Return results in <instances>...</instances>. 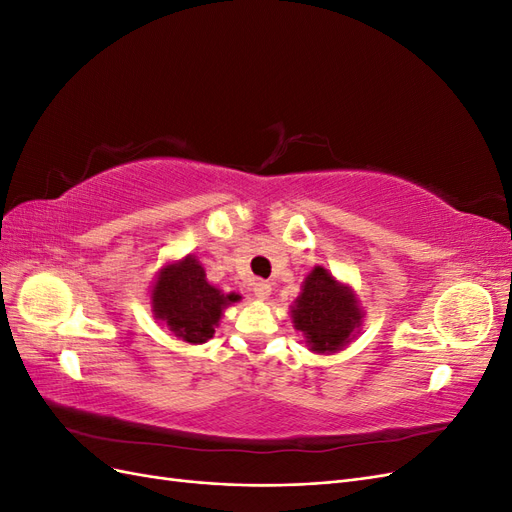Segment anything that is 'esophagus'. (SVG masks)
I'll use <instances>...</instances> for the list:
<instances>
[{
    "label": "esophagus",
    "instance_id": "1",
    "mask_svg": "<svg viewBox=\"0 0 512 512\" xmlns=\"http://www.w3.org/2000/svg\"><path fill=\"white\" fill-rule=\"evenodd\" d=\"M254 294L258 299H267L269 294H271V284L269 282H265V280H258V282H254Z\"/></svg>",
    "mask_w": 512,
    "mask_h": 512
}]
</instances>
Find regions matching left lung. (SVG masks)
Wrapping results in <instances>:
<instances>
[{"label": "left lung", "mask_w": 512, "mask_h": 512, "mask_svg": "<svg viewBox=\"0 0 512 512\" xmlns=\"http://www.w3.org/2000/svg\"><path fill=\"white\" fill-rule=\"evenodd\" d=\"M363 312L350 286L339 284L331 271L314 267L292 305L294 329L305 335L312 352L342 350L361 327Z\"/></svg>", "instance_id": "8db88e82"}]
</instances>
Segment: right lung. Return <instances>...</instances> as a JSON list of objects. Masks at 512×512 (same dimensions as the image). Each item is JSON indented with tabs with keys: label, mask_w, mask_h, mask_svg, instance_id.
<instances>
[{
	"label": "right lung",
	"mask_w": 512,
	"mask_h": 512,
	"mask_svg": "<svg viewBox=\"0 0 512 512\" xmlns=\"http://www.w3.org/2000/svg\"><path fill=\"white\" fill-rule=\"evenodd\" d=\"M237 301H241L237 292L224 294L207 282L205 269L194 256L162 267L151 288L153 316L188 344L211 339L224 309Z\"/></svg>",
	"instance_id": "1"
}]
</instances>
